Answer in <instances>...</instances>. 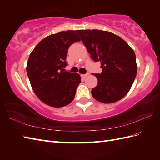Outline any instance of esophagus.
I'll list each match as a JSON object with an SVG mask.
<instances>
[{
  "label": "esophagus",
  "instance_id": "esophagus-1",
  "mask_svg": "<svg viewBox=\"0 0 160 160\" xmlns=\"http://www.w3.org/2000/svg\"><path fill=\"white\" fill-rule=\"evenodd\" d=\"M88 76H89V73H87V74H82V75H81V77H82V78H86Z\"/></svg>",
  "mask_w": 160,
  "mask_h": 160
}]
</instances>
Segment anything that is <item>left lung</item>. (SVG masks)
Here are the masks:
<instances>
[{
    "instance_id": "8db88e82",
    "label": "left lung",
    "mask_w": 160,
    "mask_h": 160,
    "mask_svg": "<svg viewBox=\"0 0 160 160\" xmlns=\"http://www.w3.org/2000/svg\"><path fill=\"white\" fill-rule=\"evenodd\" d=\"M87 52L95 62L100 61L102 71L95 73L98 85L91 90L97 101L113 103L124 98L136 77L138 67L134 51L120 37L97 29L77 30Z\"/></svg>"
}]
</instances>
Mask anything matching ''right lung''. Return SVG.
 <instances>
[{
  "label": "right lung",
  "mask_w": 160,
  "mask_h": 160,
  "mask_svg": "<svg viewBox=\"0 0 160 160\" xmlns=\"http://www.w3.org/2000/svg\"><path fill=\"white\" fill-rule=\"evenodd\" d=\"M80 40L75 31L60 32L42 40L30 54L27 73L33 91L43 103L59 108L73 101L81 77L62 68L67 65L69 47Z\"/></svg>",
  "instance_id": "add662e5"
}]
</instances>
